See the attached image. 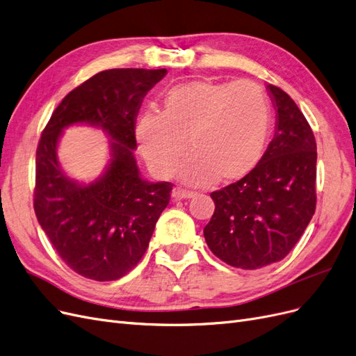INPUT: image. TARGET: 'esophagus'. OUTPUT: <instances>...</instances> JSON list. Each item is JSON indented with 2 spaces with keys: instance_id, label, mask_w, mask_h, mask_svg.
I'll return each instance as SVG.
<instances>
[{
  "instance_id": "34e87169",
  "label": "esophagus",
  "mask_w": 356,
  "mask_h": 356,
  "mask_svg": "<svg viewBox=\"0 0 356 356\" xmlns=\"http://www.w3.org/2000/svg\"><path fill=\"white\" fill-rule=\"evenodd\" d=\"M171 197H173V200H176V201L177 200H189V198L195 197V192L181 189V188H175L173 192H171Z\"/></svg>"
}]
</instances>
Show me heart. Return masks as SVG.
Wrapping results in <instances>:
<instances>
[{
    "label": "heart",
    "instance_id": "1",
    "mask_svg": "<svg viewBox=\"0 0 356 356\" xmlns=\"http://www.w3.org/2000/svg\"><path fill=\"white\" fill-rule=\"evenodd\" d=\"M269 120V102L257 84L195 79L167 91L164 112H143L136 137L147 167L159 177L171 175L189 146L193 154L179 176L189 185L205 186L219 176L239 180L256 168Z\"/></svg>",
    "mask_w": 356,
    "mask_h": 356
}]
</instances>
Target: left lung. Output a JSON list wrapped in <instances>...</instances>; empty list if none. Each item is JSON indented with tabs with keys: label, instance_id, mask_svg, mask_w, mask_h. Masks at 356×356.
<instances>
[{
	"label": "left lung",
	"instance_id": "obj_1",
	"mask_svg": "<svg viewBox=\"0 0 356 356\" xmlns=\"http://www.w3.org/2000/svg\"><path fill=\"white\" fill-rule=\"evenodd\" d=\"M277 109L275 136L245 177L211 192L214 213L204 238L216 257L239 269L282 260L311 222L316 205V142L294 100L266 87Z\"/></svg>",
	"mask_w": 356,
	"mask_h": 356
}]
</instances>
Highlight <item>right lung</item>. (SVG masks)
I'll list each match as a JSON object with an SVG mask.
<instances>
[{"instance_id":"right-lung-1","label":"right lung","mask_w":356,"mask_h":356,"mask_svg":"<svg viewBox=\"0 0 356 356\" xmlns=\"http://www.w3.org/2000/svg\"><path fill=\"white\" fill-rule=\"evenodd\" d=\"M167 70H108L66 95L37 147L33 210L57 254L95 281H115L143 257L173 185L142 179L133 151L143 97ZM74 123L102 128L111 139L104 175L84 186L67 178L56 159L63 130Z\"/></svg>"}]
</instances>
